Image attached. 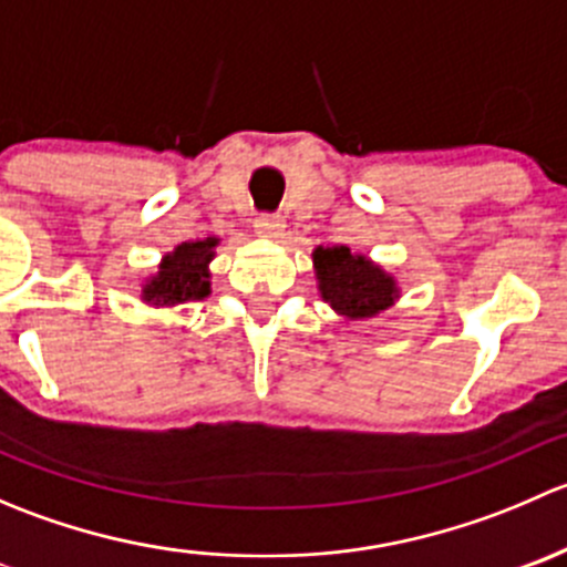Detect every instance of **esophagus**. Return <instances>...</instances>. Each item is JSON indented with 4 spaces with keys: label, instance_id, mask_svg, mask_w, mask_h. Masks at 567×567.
<instances>
[{
    "label": "esophagus",
    "instance_id": "obj_1",
    "mask_svg": "<svg viewBox=\"0 0 567 567\" xmlns=\"http://www.w3.org/2000/svg\"><path fill=\"white\" fill-rule=\"evenodd\" d=\"M255 230L260 238H279L285 230V219L279 214H262L255 219Z\"/></svg>",
    "mask_w": 567,
    "mask_h": 567
}]
</instances>
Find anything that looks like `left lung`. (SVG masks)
<instances>
[{"mask_svg":"<svg viewBox=\"0 0 567 567\" xmlns=\"http://www.w3.org/2000/svg\"><path fill=\"white\" fill-rule=\"evenodd\" d=\"M312 266L320 299L346 320L375 318L400 299L398 279L348 247H318Z\"/></svg>","mask_w":567,"mask_h":567,"instance_id":"8db88e82","label":"left lung"}]
</instances>
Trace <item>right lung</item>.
<instances>
[{
	"mask_svg": "<svg viewBox=\"0 0 567 567\" xmlns=\"http://www.w3.org/2000/svg\"><path fill=\"white\" fill-rule=\"evenodd\" d=\"M219 238L183 241L162 257L158 271L145 279L140 299L153 307H177L186 301H203L210 296V260L216 257Z\"/></svg>",
	"mask_w": 567,
	"mask_h": 567,
	"instance_id": "right-lung-1",
	"label": "right lung"
}]
</instances>
